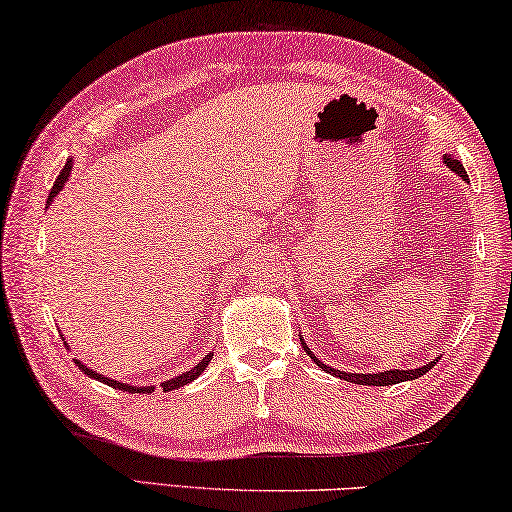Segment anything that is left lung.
<instances>
[{
	"label": "left lung",
	"mask_w": 512,
	"mask_h": 512,
	"mask_svg": "<svg viewBox=\"0 0 512 512\" xmlns=\"http://www.w3.org/2000/svg\"><path fill=\"white\" fill-rule=\"evenodd\" d=\"M444 164L449 166V168L453 170V173L460 175L462 180L467 182V173H465V168H462V164H460L458 159H453L451 154H444ZM303 348H305V353L310 355V358L314 360L316 367H321L326 373H332V376L344 378V380H348V383H355V385H376V387L396 385V383H403V380L421 378L426 371H431V369L435 367V362H428V364H424V367H419V369H405V371H403V369H389V371H378V373H346V371L326 367V364H323V362H321L319 358H316V355L310 351V348H307L305 342H303Z\"/></svg>",
	"instance_id": "1"
}]
</instances>
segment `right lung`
<instances>
[{
    "instance_id": "add662e5",
    "label": "right lung",
    "mask_w": 512,
    "mask_h": 512,
    "mask_svg": "<svg viewBox=\"0 0 512 512\" xmlns=\"http://www.w3.org/2000/svg\"><path fill=\"white\" fill-rule=\"evenodd\" d=\"M70 170H72V159H68L66 161V166H63V170H61V175L56 177V182H54V186H52V191H50V198H47V205H50V202L59 196V191L63 189V186H66V182H68V177H70ZM209 360H212V353L209 355H205V358H202L196 367L193 369H189V371H184V373H180V376H175V378H170V380H164V383H161V387H164V392H173V389H177V387H184V385H189L191 380H196L202 371H205V367L209 364ZM77 367L86 373V376H91V378H95V380H100V383H104V385H109V387H116V389H123V392H132V394H152L154 392V387L152 385H148V387H134V385H127V383H118V380H113V378H104L102 373H97V371H93V369H88L84 362H79L77 360Z\"/></svg>"
}]
</instances>
